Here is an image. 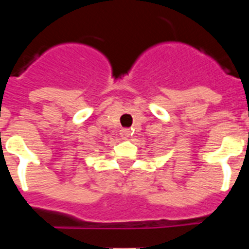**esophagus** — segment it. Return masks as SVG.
<instances>
[{
  "instance_id": "1",
  "label": "esophagus",
  "mask_w": 249,
  "mask_h": 249,
  "mask_svg": "<svg viewBox=\"0 0 249 249\" xmlns=\"http://www.w3.org/2000/svg\"><path fill=\"white\" fill-rule=\"evenodd\" d=\"M120 135L123 140H127V138L129 137V135H131V131H129L128 128H122L120 132Z\"/></svg>"
}]
</instances>
